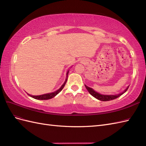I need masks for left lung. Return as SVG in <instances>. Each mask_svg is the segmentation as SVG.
Here are the masks:
<instances>
[{
	"label": "left lung",
	"instance_id": "obj_1",
	"mask_svg": "<svg viewBox=\"0 0 146 146\" xmlns=\"http://www.w3.org/2000/svg\"><path fill=\"white\" fill-rule=\"evenodd\" d=\"M86 90H88V91L89 92V93L95 98L96 99H98L99 100L101 101H109V100H114L115 99L119 97H120L121 95H122L123 93H125V92L127 91V90H128V88H129V86H127L126 88V89L123 90V91H122V92L117 94H114V95H112V94H110V95H106V94H100L99 92H96L95 90H94L92 88L86 86V85H85Z\"/></svg>",
	"mask_w": 146,
	"mask_h": 146
}]
</instances>
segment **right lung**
<instances>
[{"label":"right lung","mask_w":146,"mask_h":146,"mask_svg":"<svg viewBox=\"0 0 146 146\" xmlns=\"http://www.w3.org/2000/svg\"><path fill=\"white\" fill-rule=\"evenodd\" d=\"M69 69L67 71V73H66V80L64 82V83L59 88L58 90H56L54 92H50V93H47V94H42V95H38V96H33V95H31L27 93V94L29 96H30V97H32V98L35 99H37V100H48V99H50L53 98H54L55 96H56L57 94H58L60 92H61V91L63 89V88L64 87L65 84L68 80V74H69Z\"/></svg>","instance_id":"add662e5"}]
</instances>
